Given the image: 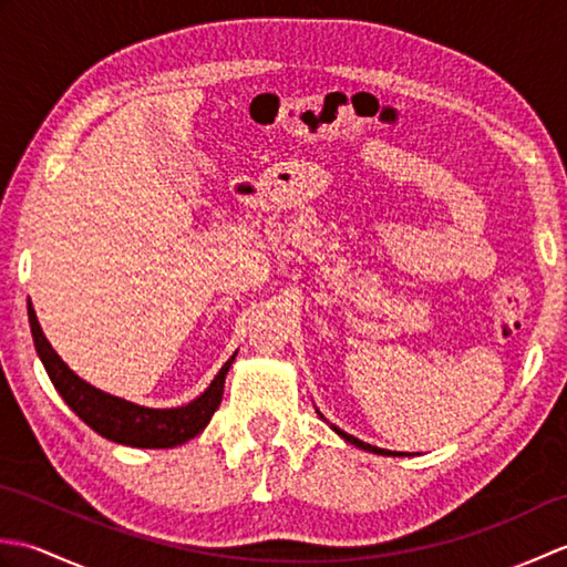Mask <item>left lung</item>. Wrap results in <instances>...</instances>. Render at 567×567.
Instances as JSON below:
<instances>
[{
    "instance_id": "8db88e82",
    "label": "left lung",
    "mask_w": 567,
    "mask_h": 567,
    "mask_svg": "<svg viewBox=\"0 0 567 567\" xmlns=\"http://www.w3.org/2000/svg\"><path fill=\"white\" fill-rule=\"evenodd\" d=\"M321 416V414H319ZM323 419V416H321ZM336 433H339V436L346 441V443H353L355 449H363V451H370V453H378V455H406V453H396V451H384V449H378V445H370V443H365V441H360V439H355V436H351V433H346V431H341L339 426H331Z\"/></svg>"
}]
</instances>
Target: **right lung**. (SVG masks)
Returning <instances> with one entry per match:
<instances>
[{"mask_svg":"<svg viewBox=\"0 0 567 567\" xmlns=\"http://www.w3.org/2000/svg\"><path fill=\"white\" fill-rule=\"evenodd\" d=\"M29 323L35 353H39L48 378H51L53 388L63 396L65 404L84 421V424L97 431L100 436L122 445H134V449H173V445H183L185 441L202 433L221 404L226 372L236 358L234 353L226 360L219 375L212 380L209 388L204 390L197 400L175 409H148L134 402H126L122 396L106 394L97 388H92L90 382L78 378L75 372L60 360V355L53 351V346L48 343L41 331V323L35 319L31 299Z\"/></svg>","mask_w":567,"mask_h":567,"instance_id":"obj_1","label":"right lung"}]
</instances>
